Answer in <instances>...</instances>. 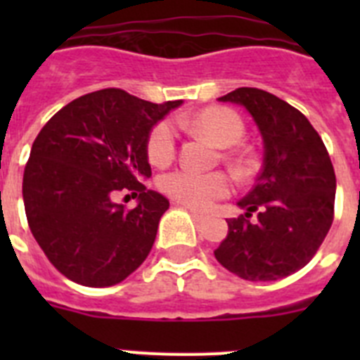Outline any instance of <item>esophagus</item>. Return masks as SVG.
Listing matches in <instances>:
<instances>
[{
    "mask_svg": "<svg viewBox=\"0 0 360 360\" xmlns=\"http://www.w3.org/2000/svg\"><path fill=\"white\" fill-rule=\"evenodd\" d=\"M186 209H187V211L191 212V216H193V218H195V221H202V219L205 218V216H203L202 212H200V211H196V209H193V207H189V205H187Z\"/></svg>",
    "mask_w": 360,
    "mask_h": 360,
    "instance_id": "obj_1",
    "label": "esophagus"
}]
</instances>
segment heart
<instances>
[{"mask_svg":"<svg viewBox=\"0 0 360 360\" xmlns=\"http://www.w3.org/2000/svg\"><path fill=\"white\" fill-rule=\"evenodd\" d=\"M182 126L202 133L219 148H231L241 141L245 133L243 119L229 108H207L198 115L180 120ZM178 135L171 120H162L148 136V158L153 165L164 167L176 157ZM162 193L176 202L195 209H207L212 202L231 193V180L224 173H196L191 169H176L162 174L158 180Z\"/></svg>","mask_w":360,"mask_h":360,"instance_id":"heart-1","label":"heart"}]
</instances>
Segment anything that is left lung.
<instances>
[{
  "mask_svg": "<svg viewBox=\"0 0 360 360\" xmlns=\"http://www.w3.org/2000/svg\"><path fill=\"white\" fill-rule=\"evenodd\" d=\"M219 101L241 104L252 115L263 139V167L238 202L245 214L229 219L214 256L247 281L287 278L310 262L332 227L330 155L307 117L269 91L238 88ZM252 212L256 220L250 219Z\"/></svg>",
  "mask_w": 360,
  "mask_h": 360,
  "instance_id": "1",
  "label": "left lung"
}]
</instances>
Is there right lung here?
I'll return each instance as SVG.
<instances>
[{"mask_svg": "<svg viewBox=\"0 0 360 360\" xmlns=\"http://www.w3.org/2000/svg\"><path fill=\"white\" fill-rule=\"evenodd\" d=\"M182 101L155 104L119 88L75 98L44 124L25 165L28 227L63 276L111 287L144 263L167 198L141 184L151 176L148 136ZM131 190L129 212L112 202Z\"/></svg>", "mask_w": 360, "mask_h": 360, "instance_id": "add662e5", "label": "right lung"}]
</instances>
